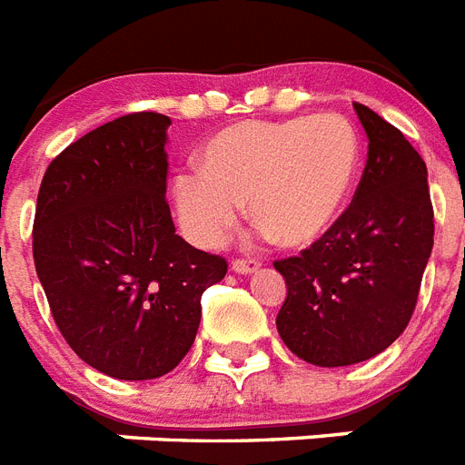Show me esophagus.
<instances>
[{"instance_id": "obj_1", "label": "esophagus", "mask_w": 465, "mask_h": 465, "mask_svg": "<svg viewBox=\"0 0 465 465\" xmlns=\"http://www.w3.org/2000/svg\"><path fill=\"white\" fill-rule=\"evenodd\" d=\"M232 271L240 273V276H250V273L259 271V262H254V259H235L232 262Z\"/></svg>"}]
</instances>
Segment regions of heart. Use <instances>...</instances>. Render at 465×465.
<instances>
[{
	"mask_svg": "<svg viewBox=\"0 0 465 465\" xmlns=\"http://www.w3.org/2000/svg\"><path fill=\"white\" fill-rule=\"evenodd\" d=\"M358 170L360 136L343 114L237 122L203 143L199 170L174 177V213L189 242L215 250L247 202L259 235L302 247L336 223Z\"/></svg>",
	"mask_w": 465,
	"mask_h": 465,
	"instance_id": "1",
	"label": "heart"
}]
</instances>
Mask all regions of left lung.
I'll list each match as a JSON object with an SVG mask.
<instances>
[{
    "mask_svg": "<svg viewBox=\"0 0 465 465\" xmlns=\"http://www.w3.org/2000/svg\"><path fill=\"white\" fill-rule=\"evenodd\" d=\"M352 107L370 141L352 203L310 250L273 262L288 285L278 333L317 367L370 360L403 333L434 242L425 161L374 110Z\"/></svg>",
    "mask_w": 465,
    "mask_h": 465,
    "instance_id": "left-lung-1",
    "label": "left lung"
}]
</instances>
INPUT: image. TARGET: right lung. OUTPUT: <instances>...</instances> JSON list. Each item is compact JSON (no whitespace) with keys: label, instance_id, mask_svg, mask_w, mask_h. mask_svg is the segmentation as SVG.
I'll list each match as a JSON object with an SVG mask.
<instances>
[{"label":"right lung","instance_id":"right-lung-1","mask_svg":"<svg viewBox=\"0 0 465 465\" xmlns=\"http://www.w3.org/2000/svg\"><path fill=\"white\" fill-rule=\"evenodd\" d=\"M170 117L134 113L93 129L50 163L33 259L72 351L114 380L168 374L194 343L202 295L228 263L194 250L165 202Z\"/></svg>","mask_w":465,"mask_h":465}]
</instances>
